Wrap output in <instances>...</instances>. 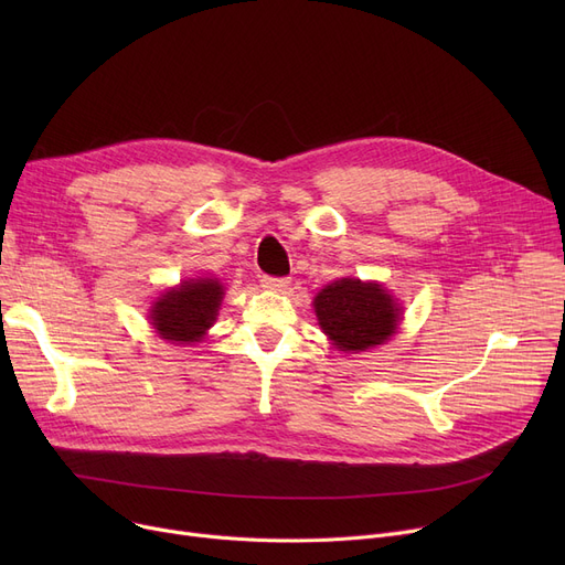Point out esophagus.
Wrapping results in <instances>:
<instances>
[{
    "label": "esophagus",
    "mask_w": 565,
    "mask_h": 565,
    "mask_svg": "<svg viewBox=\"0 0 565 565\" xmlns=\"http://www.w3.org/2000/svg\"><path fill=\"white\" fill-rule=\"evenodd\" d=\"M260 286L267 288V290H286L290 286V279L288 277H270V275H263L260 277Z\"/></svg>",
    "instance_id": "esophagus-1"
}]
</instances>
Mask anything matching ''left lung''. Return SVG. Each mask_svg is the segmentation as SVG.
I'll list each match as a JSON object with an SVG mask.
<instances>
[{"label":"left lung","instance_id":"8db88e82","mask_svg":"<svg viewBox=\"0 0 565 565\" xmlns=\"http://www.w3.org/2000/svg\"><path fill=\"white\" fill-rule=\"evenodd\" d=\"M318 324L339 350H369L396 332L398 307L380 284L341 279L313 300Z\"/></svg>","mask_w":565,"mask_h":565}]
</instances>
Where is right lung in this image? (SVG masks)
<instances>
[{
    "mask_svg": "<svg viewBox=\"0 0 565 565\" xmlns=\"http://www.w3.org/2000/svg\"><path fill=\"white\" fill-rule=\"evenodd\" d=\"M224 288L215 279L183 281L167 290L153 307V328L167 341L196 343L215 322Z\"/></svg>",
    "mask_w": 565,
    "mask_h": 565,
    "instance_id": "obj_1",
    "label": "right lung"
}]
</instances>
